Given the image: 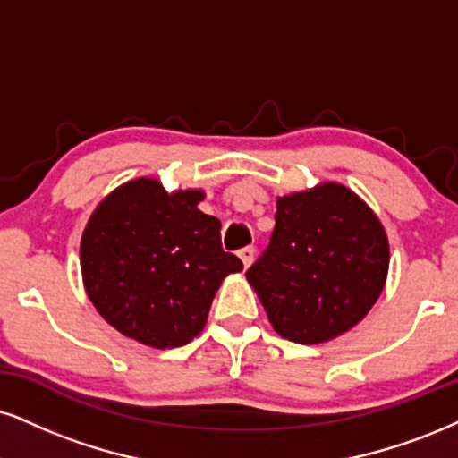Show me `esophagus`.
Returning a JSON list of instances; mask_svg holds the SVG:
<instances>
[{
  "label": "esophagus",
  "instance_id": "1",
  "mask_svg": "<svg viewBox=\"0 0 458 458\" xmlns=\"http://www.w3.org/2000/svg\"><path fill=\"white\" fill-rule=\"evenodd\" d=\"M238 257L242 259V263H244V267L248 269V267H250L252 259H255V248H252V246H246V248H242V250L238 252Z\"/></svg>",
  "mask_w": 458,
  "mask_h": 458
}]
</instances>
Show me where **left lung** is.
Wrapping results in <instances>:
<instances>
[{
  "label": "left lung",
  "mask_w": 458,
  "mask_h": 458,
  "mask_svg": "<svg viewBox=\"0 0 458 458\" xmlns=\"http://www.w3.org/2000/svg\"><path fill=\"white\" fill-rule=\"evenodd\" d=\"M388 238L380 218L340 182L276 199L269 248L246 272L274 331L323 344L359 325L386 284Z\"/></svg>",
  "instance_id": "8db88e82"
}]
</instances>
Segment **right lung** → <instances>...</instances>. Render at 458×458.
<instances>
[{
	"instance_id": "right-lung-1",
	"label": "right lung",
	"mask_w": 458,
	"mask_h": 458,
	"mask_svg": "<svg viewBox=\"0 0 458 458\" xmlns=\"http://www.w3.org/2000/svg\"><path fill=\"white\" fill-rule=\"evenodd\" d=\"M201 189L167 191L142 176L95 208L81 240L82 284L106 323L150 348L199 335L218 286L244 265L220 248Z\"/></svg>"
}]
</instances>
